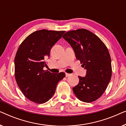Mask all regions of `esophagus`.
Segmentation results:
<instances>
[{
    "label": "esophagus",
    "mask_w": 126,
    "mask_h": 126,
    "mask_svg": "<svg viewBox=\"0 0 126 126\" xmlns=\"http://www.w3.org/2000/svg\"><path fill=\"white\" fill-rule=\"evenodd\" d=\"M65 75H66V77H68V76H70L71 75H70V74H69V73H65Z\"/></svg>",
    "instance_id": "34e87169"
}]
</instances>
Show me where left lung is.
I'll return each instance as SVG.
<instances>
[{
	"label": "left lung",
	"instance_id": "left-lung-1",
	"mask_svg": "<svg viewBox=\"0 0 126 126\" xmlns=\"http://www.w3.org/2000/svg\"><path fill=\"white\" fill-rule=\"evenodd\" d=\"M73 48L77 60L87 70L85 77L79 76L73 91L80 100L91 103L100 97L112 76L111 60L108 50L95 34L81 29L66 32L63 36Z\"/></svg>",
	"mask_w": 126,
	"mask_h": 126
}]
</instances>
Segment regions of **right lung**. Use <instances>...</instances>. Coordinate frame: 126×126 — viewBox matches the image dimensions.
Returning a JSON list of instances; mask_svg holds the SVG:
<instances>
[{
	"label": "right lung",
	"mask_w": 126,
	"mask_h": 126,
	"mask_svg": "<svg viewBox=\"0 0 126 126\" xmlns=\"http://www.w3.org/2000/svg\"><path fill=\"white\" fill-rule=\"evenodd\" d=\"M65 31L38 30L26 38L15 57V77L20 91L26 98L38 104L52 97L58 82L65 77L63 72L57 74L44 70L45 60L53 46Z\"/></svg>",
	"instance_id": "right-lung-1"
}]
</instances>
